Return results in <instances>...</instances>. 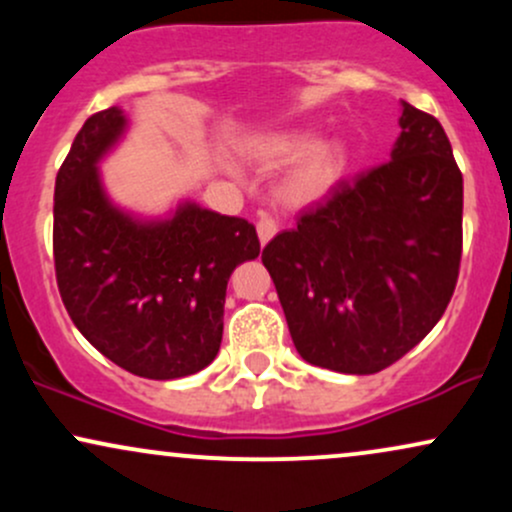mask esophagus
Segmentation results:
<instances>
[{
	"instance_id": "34e87169",
	"label": "esophagus",
	"mask_w": 512,
	"mask_h": 512,
	"mask_svg": "<svg viewBox=\"0 0 512 512\" xmlns=\"http://www.w3.org/2000/svg\"><path fill=\"white\" fill-rule=\"evenodd\" d=\"M276 231H279V226H276V221L272 219L269 214H260V221H257V236H260V243L267 245L269 240L276 236Z\"/></svg>"
}]
</instances>
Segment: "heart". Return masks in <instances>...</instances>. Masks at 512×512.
<instances>
[{
	"instance_id": "heart-1",
	"label": "heart",
	"mask_w": 512,
	"mask_h": 512,
	"mask_svg": "<svg viewBox=\"0 0 512 512\" xmlns=\"http://www.w3.org/2000/svg\"><path fill=\"white\" fill-rule=\"evenodd\" d=\"M245 151L264 168L293 163L281 180V197L291 207H310L332 195L349 168V149L342 142H317L310 129H279L245 144Z\"/></svg>"
}]
</instances>
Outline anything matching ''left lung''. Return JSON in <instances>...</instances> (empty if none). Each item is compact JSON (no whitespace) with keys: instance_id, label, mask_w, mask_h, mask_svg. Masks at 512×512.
Returning a JSON list of instances; mask_svg holds the SVG:
<instances>
[{"instance_id":"8db88e82","label":"left lung","mask_w":512,"mask_h":512,"mask_svg":"<svg viewBox=\"0 0 512 512\" xmlns=\"http://www.w3.org/2000/svg\"><path fill=\"white\" fill-rule=\"evenodd\" d=\"M390 161L342 180L262 250L296 351L378 373L436 327L462 257V173L433 115L402 101Z\"/></svg>"}]
</instances>
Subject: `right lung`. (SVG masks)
Wrapping results in <instances>:
<instances>
[{
	"instance_id": "right-lung-1",
	"label": "right lung",
	"mask_w": 512,
	"mask_h": 512,
	"mask_svg": "<svg viewBox=\"0 0 512 512\" xmlns=\"http://www.w3.org/2000/svg\"><path fill=\"white\" fill-rule=\"evenodd\" d=\"M127 129L125 110L84 122L55 180V274L76 330L105 358L175 380L219 354L233 269L260 255L252 223L180 202L166 219L113 204L98 163Z\"/></svg>"
}]
</instances>
